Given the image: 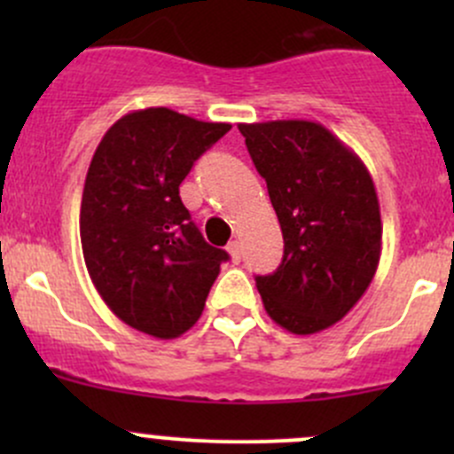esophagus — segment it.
Wrapping results in <instances>:
<instances>
[{
  "mask_svg": "<svg viewBox=\"0 0 454 454\" xmlns=\"http://www.w3.org/2000/svg\"><path fill=\"white\" fill-rule=\"evenodd\" d=\"M228 254H231V259L232 261H235V263H239V261H241V244H239V241H231V244H228Z\"/></svg>",
  "mask_w": 454,
  "mask_h": 454,
  "instance_id": "1",
  "label": "esophagus"
}]
</instances>
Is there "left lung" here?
Listing matches in <instances>:
<instances>
[{"mask_svg":"<svg viewBox=\"0 0 454 454\" xmlns=\"http://www.w3.org/2000/svg\"><path fill=\"white\" fill-rule=\"evenodd\" d=\"M283 232L277 272L256 277L270 318L296 336L349 314L375 277L382 222L363 160L320 122L239 125Z\"/></svg>","mask_w":454,"mask_h":454,"instance_id":"1","label":"left lung"}]
</instances>
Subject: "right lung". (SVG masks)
Here are the masks:
<instances>
[{
	"label": "right lung",
	"instance_id": "obj_1",
	"mask_svg": "<svg viewBox=\"0 0 454 454\" xmlns=\"http://www.w3.org/2000/svg\"><path fill=\"white\" fill-rule=\"evenodd\" d=\"M231 131L167 107L118 118L87 168L81 246L87 272L122 323L177 338L204 312L228 253L204 241L180 200L195 160Z\"/></svg>",
	"mask_w": 454,
	"mask_h": 454
}]
</instances>
